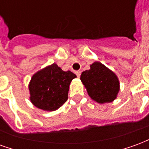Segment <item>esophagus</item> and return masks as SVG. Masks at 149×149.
Here are the masks:
<instances>
[{"label":"esophagus","instance_id":"1","mask_svg":"<svg viewBox=\"0 0 149 149\" xmlns=\"http://www.w3.org/2000/svg\"><path fill=\"white\" fill-rule=\"evenodd\" d=\"M76 74H77V77H81V72L77 71L76 72Z\"/></svg>","mask_w":149,"mask_h":149}]
</instances>
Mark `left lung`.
<instances>
[{
  "mask_svg": "<svg viewBox=\"0 0 149 149\" xmlns=\"http://www.w3.org/2000/svg\"><path fill=\"white\" fill-rule=\"evenodd\" d=\"M81 81L91 99L100 104L110 103L117 97L120 81L114 72L99 61L81 75Z\"/></svg>",
  "mask_w": 149,
  "mask_h": 149,
  "instance_id": "1",
  "label": "left lung"
}]
</instances>
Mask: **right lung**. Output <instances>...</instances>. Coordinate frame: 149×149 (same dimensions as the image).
Masks as SVG:
<instances>
[{"label":"right lung","mask_w":149,"mask_h":149,"mask_svg":"<svg viewBox=\"0 0 149 149\" xmlns=\"http://www.w3.org/2000/svg\"><path fill=\"white\" fill-rule=\"evenodd\" d=\"M77 76L53 63L33 75L29 84L30 101L44 111H55L68 99L69 85Z\"/></svg>","instance_id":"obj_1"}]
</instances>
